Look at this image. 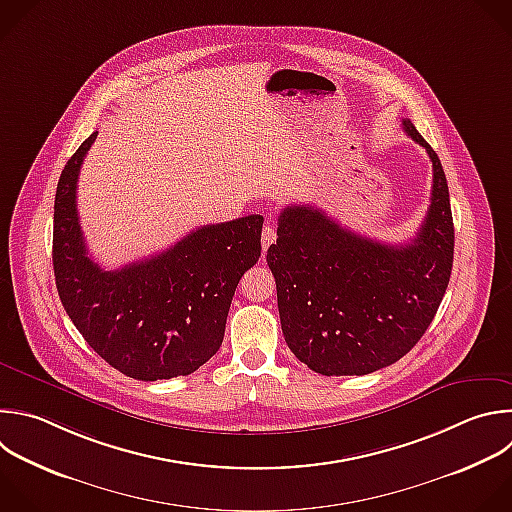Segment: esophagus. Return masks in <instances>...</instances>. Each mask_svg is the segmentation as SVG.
Returning <instances> with one entry per match:
<instances>
[{"mask_svg": "<svg viewBox=\"0 0 512 512\" xmlns=\"http://www.w3.org/2000/svg\"><path fill=\"white\" fill-rule=\"evenodd\" d=\"M275 239H277V231H275V227H271V225H267L265 229H263V235H261V245H263V253L269 249V245H273L275 243Z\"/></svg>", "mask_w": 512, "mask_h": 512, "instance_id": "1", "label": "esophagus"}]
</instances>
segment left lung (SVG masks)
<instances>
[{
  "instance_id": "left-lung-1",
  "label": "left lung",
  "mask_w": 512,
  "mask_h": 512,
  "mask_svg": "<svg viewBox=\"0 0 512 512\" xmlns=\"http://www.w3.org/2000/svg\"><path fill=\"white\" fill-rule=\"evenodd\" d=\"M402 128L432 160V197L406 245L352 233L309 205L285 207L267 265L281 329L299 362L321 376H366L404 358L432 323L454 259L448 183L412 120Z\"/></svg>"
}]
</instances>
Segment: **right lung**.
<instances>
[{"mask_svg": "<svg viewBox=\"0 0 512 512\" xmlns=\"http://www.w3.org/2000/svg\"><path fill=\"white\" fill-rule=\"evenodd\" d=\"M92 132L66 162L54 203V275L66 313L114 370L142 382L189 376L221 348L241 275L261 257L263 217L205 225L170 249L104 271L88 257L76 191Z\"/></svg>", "mask_w": 512, "mask_h": 512, "instance_id": "obj_1", "label": "right lung"}]
</instances>
